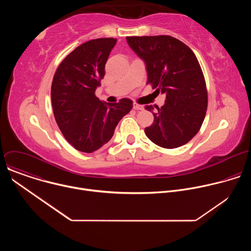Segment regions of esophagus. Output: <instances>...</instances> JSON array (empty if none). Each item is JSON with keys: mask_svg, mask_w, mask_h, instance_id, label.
Listing matches in <instances>:
<instances>
[{"mask_svg": "<svg viewBox=\"0 0 251 251\" xmlns=\"http://www.w3.org/2000/svg\"><path fill=\"white\" fill-rule=\"evenodd\" d=\"M133 108H134L135 110L139 111V110H143V109H144V107H143V106L140 105V104H138V103H134V104H133Z\"/></svg>", "mask_w": 251, "mask_h": 251, "instance_id": "34e87169", "label": "esophagus"}]
</instances>
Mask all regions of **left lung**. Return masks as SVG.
Returning <instances> with one entry per match:
<instances>
[{
    "mask_svg": "<svg viewBox=\"0 0 251 251\" xmlns=\"http://www.w3.org/2000/svg\"><path fill=\"white\" fill-rule=\"evenodd\" d=\"M129 47L145 61L153 89L166 94L165 104L153 112L154 122L145 128L156 145L181 147L200 131L207 108V90L197 56L183 42L170 35L127 37Z\"/></svg>",
    "mask_w": 251,
    "mask_h": 251,
    "instance_id": "obj_1",
    "label": "left lung"
}]
</instances>
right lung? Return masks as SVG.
I'll list each match as a JSON object with an SVG mask.
<instances>
[{
  "mask_svg": "<svg viewBox=\"0 0 251 251\" xmlns=\"http://www.w3.org/2000/svg\"><path fill=\"white\" fill-rule=\"evenodd\" d=\"M116 42L102 38L80 45L60 62L52 79L55 121L66 141L80 152L92 153L109 142L119 121L133 107L128 98L106 103L95 95Z\"/></svg>",
  "mask_w": 251,
  "mask_h": 251,
  "instance_id": "right-lung-1",
  "label": "right lung"
}]
</instances>
